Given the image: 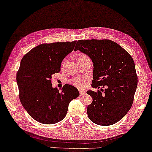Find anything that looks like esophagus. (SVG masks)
I'll list each match as a JSON object with an SVG mask.
<instances>
[{
    "label": "esophagus",
    "mask_w": 152,
    "mask_h": 152,
    "mask_svg": "<svg viewBox=\"0 0 152 152\" xmlns=\"http://www.w3.org/2000/svg\"><path fill=\"white\" fill-rule=\"evenodd\" d=\"M79 93H80V96H83V95H84L86 93V92L83 91H79Z\"/></svg>",
    "instance_id": "esophagus-1"
}]
</instances>
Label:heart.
Masks as SVG:
<instances>
[{
	"label": "heart",
	"instance_id": "heart-1",
	"mask_svg": "<svg viewBox=\"0 0 152 152\" xmlns=\"http://www.w3.org/2000/svg\"><path fill=\"white\" fill-rule=\"evenodd\" d=\"M86 56H87L85 55V54L80 53L79 54L78 58L77 59L83 58ZM89 79H90L89 77L87 76L77 77L71 80V83L77 88H78L79 89H83L86 87V85H87L88 82L89 81Z\"/></svg>",
	"mask_w": 152,
	"mask_h": 152
}]
</instances>
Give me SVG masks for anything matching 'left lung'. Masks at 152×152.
Segmentation results:
<instances>
[{
  "mask_svg": "<svg viewBox=\"0 0 152 152\" xmlns=\"http://www.w3.org/2000/svg\"><path fill=\"white\" fill-rule=\"evenodd\" d=\"M77 50L94 64L92 86L102 88L87 91L93 99L87 107L88 118L99 125H113L127 113L134 101L138 85L134 60L119 45L108 39L79 40L74 49Z\"/></svg>",
  "mask_w": 152,
  "mask_h": 152,
  "instance_id": "1",
  "label": "left lung"
}]
</instances>
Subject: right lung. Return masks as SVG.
I'll return each mask as SVG.
<instances>
[{"instance_id": "right-lung-1", "label": "right lung", "mask_w": 152, "mask_h": 152, "mask_svg": "<svg viewBox=\"0 0 152 152\" xmlns=\"http://www.w3.org/2000/svg\"><path fill=\"white\" fill-rule=\"evenodd\" d=\"M76 42L39 45L21 59L16 74L20 100L37 121L46 125L60 121L66 115L69 102L79 96L72 85H65L61 91L52 86V75L60 72L61 61Z\"/></svg>"}]
</instances>
